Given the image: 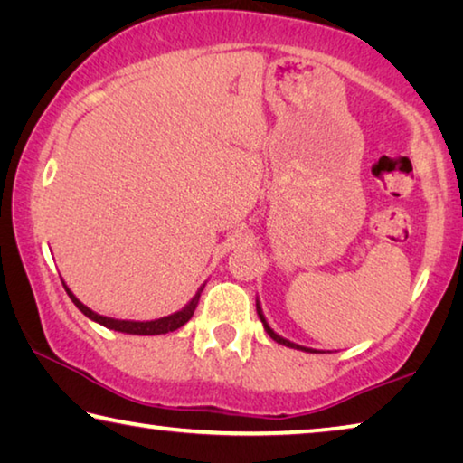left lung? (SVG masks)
I'll return each mask as SVG.
<instances>
[{
  "label": "left lung",
  "instance_id": "8db88e82",
  "mask_svg": "<svg viewBox=\"0 0 463 463\" xmlns=\"http://www.w3.org/2000/svg\"><path fill=\"white\" fill-rule=\"evenodd\" d=\"M255 307H257V315H260V318H261V323H263V328H265V333H268L273 341L276 343H279V345H286V347H292V349H298V351H307V354H323V351H317V349H312V347H304V345H298V343H292V341H288V339H284V336L281 335H278L276 331H273V328L269 326V323H268V318H265V315H263V310H261V302H260V298H257L255 300Z\"/></svg>",
  "mask_w": 463,
  "mask_h": 463
}]
</instances>
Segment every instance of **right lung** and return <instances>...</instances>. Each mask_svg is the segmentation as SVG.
I'll list each match as a JSON object with an SVG mask.
<instances>
[{
	"label": "right lung",
	"instance_id": "right-lung-1",
	"mask_svg": "<svg viewBox=\"0 0 463 463\" xmlns=\"http://www.w3.org/2000/svg\"><path fill=\"white\" fill-rule=\"evenodd\" d=\"M62 286H65L67 294L73 300L75 307L80 308L90 320H93V323H98V325L106 326V328H112V331L127 333V335H165V333H171V331H177L179 326H184L187 320L194 317V310H195V307H198L200 294H202V289H203V286H206V284H202L198 288V292H195V296L192 298L190 302L185 304L182 310H177V312H174V315H169V317L155 318V320H122V318H112V317L98 315V312H93L91 308L85 307V304L80 300V298H77L71 292V289L67 288L65 281H62Z\"/></svg>",
	"mask_w": 463,
	"mask_h": 463
}]
</instances>
